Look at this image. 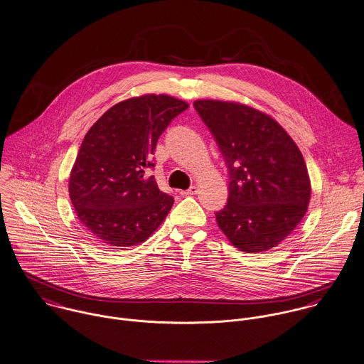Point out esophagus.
Returning a JSON list of instances; mask_svg holds the SVG:
<instances>
[{
  "instance_id": "34e87169",
  "label": "esophagus",
  "mask_w": 364,
  "mask_h": 364,
  "mask_svg": "<svg viewBox=\"0 0 364 364\" xmlns=\"http://www.w3.org/2000/svg\"><path fill=\"white\" fill-rule=\"evenodd\" d=\"M197 193V187H190L188 190H184V191H181V196H194Z\"/></svg>"
}]
</instances>
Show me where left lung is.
<instances>
[{"instance_id":"8db88e82","label":"left lung","mask_w":364,"mask_h":364,"mask_svg":"<svg viewBox=\"0 0 364 364\" xmlns=\"http://www.w3.org/2000/svg\"><path fill=\"white\" fill-rule=\"evenodd\" d=\"M194 107L228 166V201L215 213L220 230L242 252L272 250L308 211L312 188L299 147L275 119L248 105L200 99Z\"/></svg>"}]
</instances>
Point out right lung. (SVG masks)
Returning a JSON list of instances; mask_svg holds the SVG:
<instances>
[{"label": "right lung", "mask_w": 364, "mask_h": 364, "mask_svg": "<svg viewBox=\"0 0 364 364\" xmlns=\"http://www.w3.org/2000/svg\"><path fill=\"white\" fill-rule=\"evenodd\" d=\"M188 103L168 95L122 100L87 130L69 176V197L83 227L109 247L144 242L164 221L174 198L153 176L157 140Z\"/></svg>", "instance_id": "add662e5"}]
</instances>
